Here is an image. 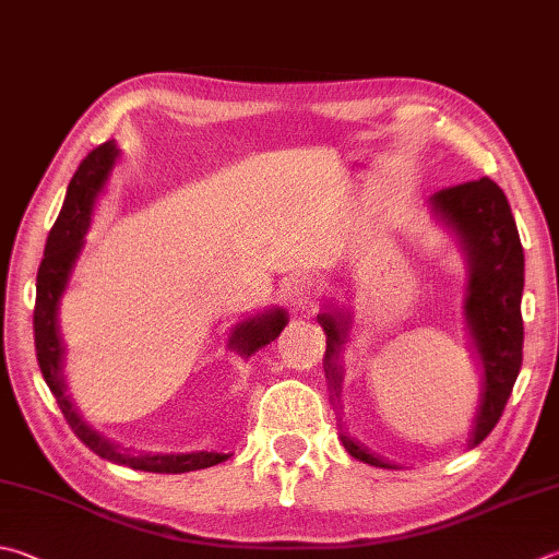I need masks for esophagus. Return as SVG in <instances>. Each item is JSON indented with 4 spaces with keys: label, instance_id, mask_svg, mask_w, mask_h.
<instances>
[{
    "label": "esophagus",
    "instance_id": "obj_1",
    "mask_svg": "<svg viewBox=\"0 0 559 559\" xmlns=\"http://www.w3.org/2000/svg\"><path fill=\"white\" fill-rule=\"evenodd\" d=\"M319 299V284L311 277H297L287 284V307L292 311L313 309Z\"/></svg>",
    "mask_w": 559,
    "mask_h": 559
}]
</instances>
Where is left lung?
Wrapping results in <instances>:
<instances>
[{
    "label": "left lung",
    "mask_w": 559,
    "mask_h": 559,
    "mask_svg": "<svg viewBox=\"0 0 559 559\" xmlns=\"http://www.w3.org/2000/svg\"><path fill=\"white\" fill-rule=\"evenodd\" d=\"M428 209L438 224H443L457 238L462 255L467 260L462 313H465L469 345L481 370L479 406L467 440V448H475L499 424L515 377L521 372L523 248L509 199L489 177L440 189L428 199ZM316 321L321 323L325 333L323 370L325 379H329L331 402L341 414L345 377L341 353L350 338L353 311L335 307L333 299L323 304V311L316 316ZM341 440L355 460L374 467L399 469L382 455H374L367 445L357 443L345 430H341Z\"/></svg>",
    "instance_id": "obj_1"
}]
</instances>
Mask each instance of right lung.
<instances>
[{"label":"right lung","instance_id":"1","mask_svg":"<svg viewBox=\"0 0 559 559\" xmlns=\"http://www.w3.org/2000/svg\"><path fill=\"white\" fill-rule=\"evenodd\" d=\"M121 151L116 141L102 143L94 148L80 167L72 175L68 185L66 202H62L60 214L52 224L46 252L40 260L38 277H36V309H34V338H36V355L38 367L44 372L46 384L50 386L52 396L62 411V416L75 430V436L99 457L116 462V465H126L131 469L143 472H157V475H182V472L206 469L214 467L218 462L228 460L224 452H182V455H163V452H133L129 448H121L116 440L102 436L97 428L87 424L82 416L80 406L70 394L68 379H66V341H62L58 311L60 299L66 294L72 270L78 265V258L84 248V236L92 226L94 206L102 197L104 187H107L109 177L114 173V165L119 163ZM289 321V313L275 307L270 311H262L258 316L240 321L234 325L228 335V347L236 350L240 357L255 355L260 347L270 345L282 333L284 325Z\"/></svg>","mask_w":559,"mask_h":559}]
</instances>
